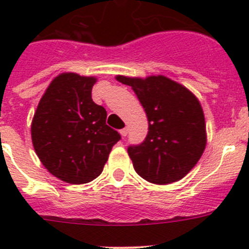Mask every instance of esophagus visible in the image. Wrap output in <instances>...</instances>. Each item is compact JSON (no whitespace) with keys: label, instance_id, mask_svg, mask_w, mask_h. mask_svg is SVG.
<instances>
[{"label":"esophagus","instance_id":"obj_1","mask_svg":"<svg viewBox=\"0 0 249 249\" xmlns=\"http://www.w3.org/2000/svg\"><path fill=\"white\" fill-rule=\"evenodd\" d=\"M120 132H121V135H122V137L124 138L127 136V133H128V128H122Z\"/></svg>","mask_w":249,"mask_h":249}]
</instances>
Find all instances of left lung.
Here are the masks:
<instances>
[{"mask_svg":"<svg viewBox=\"0 0 249 249\" xmlns=\"http://www.w3.org/2000/svg\"><path fill=\"white\" fill-rule=\"evenodd\" d=\"M116 80L131 86L148 118L142 143L128 147L141 177L156 184L179 181L197 164L206 148L203 109L195 94L164 76Z\"/></svg>","mask_w":249,"mask_h":249,"instance_id":"1","label":"left lung"}]
</instances>
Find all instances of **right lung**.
Returning a JSON list of instances; mask_svg holds the SVG:
<instances>
[{
  "instance_id": "add662e5",
  "label": "right lung",
  "mask_w": 249,
  "mask_h": 249,
  "mask_svg": "<svg viewBox=\"0 0 249 249\" xmlns=\"http://www.w3.org/2000/svg\"><path fill=\"white\" fill-rule=\"evenodd\" d=\"M94 77L61 73L35 112L31 136L37 156L54 177L71 184L102 173L121 135L106 124L107 112L92 101Z\"/></svg>"
}]
</instances>
